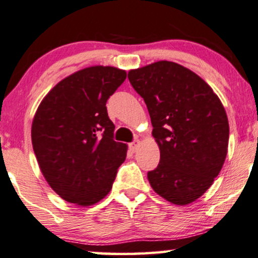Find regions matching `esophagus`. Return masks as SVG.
I'll return each mask as SVG.
<instances>
[{
	"label": "esophagus",
	"instance_id": "esophagus-1",
	"mask_svg": "<svg viewBox=\"0 0 258 258\" xmlns=\"http://www.w3.org/2000/svg\"><path fill=\"white\" fill-rule=\"evenodd\" d=\"M139 146H140V141H139V140H135L134 142H132V144L129 145V147H130V149H132L133 152H136V151H138Z\"/></svg>",
	"mask_w": 258,
	"mask_h": 258
}]
</instances>
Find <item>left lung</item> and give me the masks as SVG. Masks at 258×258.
<instances>
[{
    "label": "left lung",
    "mask_w": 258,
    "mask_h": 258,
    "mask_svg": "<svg viewBox=\"0 0 258 258\" xmlns=\"http://www.w3.org/2000/svg\"><path fill=\"white\" fill-rule=\"evenodd\" d=\"M128 79L147 105L160 151L149 184L166 201L190 205L212 186L226 159L230 126L224 105L202 78L174 62L132 69Z\"/></svg>",
    "instance_id": "obj_1"
}]
</instances>
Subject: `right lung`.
Returning <instances> with one entry per match:
<instances>
[{"label":"right lung","instance_id":"right-lung-1","mask_svg":"<svg viewBox=\"0 0 258 258\" xmlns=\"http://www.w3.org/2000/svg\"><path fill=\"white\" fill-rule=\"evenodd\" d=\"M126 72L92 66L73 73L47 93L34 113L31 138L50 187L67 202L88 207L112 187L128 146L112 139L106 101Z\"/></svg>","mask_w":258,"mask_h":258}]
</instances>
